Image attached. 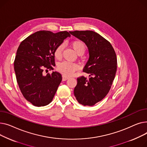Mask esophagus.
Returning <instances> with one entry per match:
<instances>
[{
    "mask_svg": "<svg viewBox=\"0 0 147 147\" xmlns=\"http://www.w3.org/2000/svg\"><path fill=\"white\" fill-rule=\"evenodd\" d=\"M68 79H69V77H67V76H65L64 75H62V80L63 81H66V80H67Z\"/></svg>",
    "mask_w": 147,
    "mask_h": 147,
    "instance_id": "34e87169",
    "label": "esophagus"
}]
</instances>
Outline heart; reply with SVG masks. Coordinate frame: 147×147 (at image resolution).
<instances>
[{"instance_id":"heart-1","label":"heart","mask_w":147,"mask_h":147,"mask_svg":"<svg viewBox=\"0 0 147 147\" xmlns=\"http://www.w3.org/2000/svg\"><path fill=\"white\" fill-rule=\"evenodd\" d=\"M71 46L75 52L78 55H83L86 50V46L84 42L80 40H75L71 42ZM65 45L63 43L57 46L55 51L54 55L57 59L61 58ZM79 69V66L76 63L64 61L58 64L57 69L59 72L65 76H71L74 72Z\"/></svg>"}]
</instances>
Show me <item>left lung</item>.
<instances>
[{
    "label": "left lung",
    "mask_w": 147,
    "mask_h": 147,
    "mask_svg": "<svg viewBox=\"0 0 147 147\" xmlns=\"http://www.w3.org/2000/svg\"><path fill=\"white\" fill-rule=\"evenodd\" d=\"M69 32L84 42L89 51V59L83 71L90 78H78L74 95L81 105L92 106L104 98L110 90L117 71L116 55L110 42L96 32Z\"/></svg>",
    "instance_id": "1"
}]
</instances>
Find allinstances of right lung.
<instances>
[{
  "label": "right lung",
  "instance_id": "1",
  "mask_svg": "<svg viewBox=\"0 0 147 147\" xmlns=\"http://www.w3.org/2000/svg\"><path fill=\"white\" fill-rule=\"evenodd\" d=\"M70 36L67 31H40L21 42L15 59L14 70L23 96L32 105L45 106L52 101L62 77L57 72L46 75L43 73L45 69H53L54 51Z\"/></svg>",
  "mask_w": 147,
  "mask_h": 147
}]
</instances>
